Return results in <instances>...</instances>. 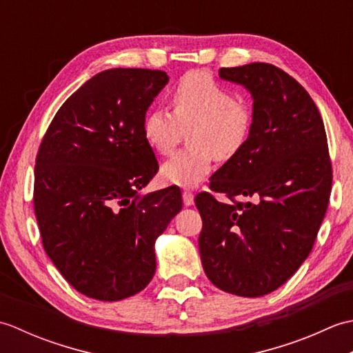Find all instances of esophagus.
I'll use <instances>...</instances> for the list:
<instances>
[{
  "label": "esophagus",
  "mask_w": 353,
  "mask_h": 353,
  "mask_svg": "<svg viewBox=\"0 0 353 353\" xmlns=\"http://www.w3.org/2000/svg\"><path fill=\"white\" fill-rule=\"evenodd\" d=\"M182 197H183V203L186 206H191L194 203V194L190 190H183Z\"/></svg>",
  "instance_id": "esophagus-1"
}]
</instances>
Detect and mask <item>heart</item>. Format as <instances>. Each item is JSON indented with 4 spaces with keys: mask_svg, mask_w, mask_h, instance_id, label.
<instances>
[{
    "mask_svg": "<svg viewBox=\"0 0 353 353\" xmlns=\"http://www.w3.org/2000/svg\"><path fill=\"white\" fill-rule=\"evenodd\" d=\"M172 112L150 109L142 121V137L157 154L168 156L190 130L191 148L162 165L165 182L194 186L209 176L214 157L221 162L244 148L253 127L249 104L205 71H190L171 92Z\"/></svg>",
    "mask_w": 353,
    "mask_h": 353,
    "instance_id": "b5f03b06",
    "label": "heart"
}]
</instances>
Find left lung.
<instances>
[{
  "label": "left lung",
  "instance_id": "left-lung-1",
  "mask_svg": "<svg viewBox=\"0 0 353 353\" xmlns=\"http://www.w3.org/2000/svg\"><path fill=\"white\" fill-rule=\"evenodd\" d=\"M219 74L252 92L253 127L241 152L211 177L212 192L196 197L200 258L215 287L259 297L308 258L331 196L332 163L316 103L290 74L262 62ZM214 192L231 201L219 202Z\"/></svg>",
  "mask_w": 353,
  "mask_h": 353
}]
</instances>
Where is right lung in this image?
Here are the masks:
<instances>
[{
	"mask_svg": "<svg viewBox=\"0 0 353 353\" xmlns=\"http://www.w3.org/2000/svg\"><path fill=\"white\" fill-rule=\"evenodd\" d=\"M167 83L161 70L97 74L62 104L37 150L33 206L42 245L65 279L97 301L147 287L156 238L182 209L179 186L138 196L159 170L142 121Z\"/></svg>",
	"mask_w": 353,
	"mask_h": 353,
	"instance_id": "obj_1",
	"label": "right lung"
}]
</instances>
